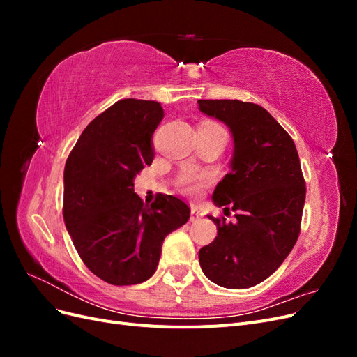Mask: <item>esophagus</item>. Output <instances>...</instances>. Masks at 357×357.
I'll use <instances>...</instances> for the list:
<instances>
[{"label":"esophagus","instance_id":"esophagus-1","mask_svg":"<svg viewBox=\"0 0 357 357\" xmlns=\"http://www.w3.org/2000/svg\"><path fill=\"white\" fill-rule=\"evenodd\" d=\"M202 215L204 213L198 207H190V222H198L202 219Z\"/></svg>","mask_w":357,"mask_h":357}]
</instances>
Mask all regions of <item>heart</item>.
Instances as JSON below:
<instances>
[{
  "instance_id": "heart-1",
  "label": "heart",
  "mask_w": 357,
  "mask_h": 357,
  "mask_svg": "<svg viewBox=\"0 0 357 357\" xmlns=\"http://www.w3.org/2000/svg\"><path fill=\"white\" fill-rule=\"evenodd\" d=\"M210 181L211 176L208 172H193V174H186L181 177L180 186L188 195H198Z\"/></svg>"
}]
</instances>
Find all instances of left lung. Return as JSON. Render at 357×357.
I'll return each instance as SVG.
<instances>
[{"label":"left lung","instance_id":"obj_1","mask_svg":"<svg viewBox=\"0 0 357 357\" xmlns=\"http://www.w3.org/2000/svg\"><path fill=\"white\" fill-rule=\"evenodd\" d=\"M199 110L228 125L234 137L231 172L213 201L236 220L208 219L218 236L199 250L205 277L226 289L264 282L294 248L305 202L294 139L264 107L238 100H199Z\"/></svg>","mask_w":357,"mask_h":357}]
</instances>
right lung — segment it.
Here are the masks:
<instances>
[{
    "label": "right lung",
    "instance_id": "1",
    "mask_svg": "<svg viewBox=\"0 0 357 357\" xmlns=\"http://www.w3.org/2000/svg\"><path fill=\"white\" fill-rule=\"evenodd\" d=\"M164 119L156 101L126 98L84 128L63 169V222L84 265L114 286L143 283L159 264L165 236L189 220L181 199L150 205L134 178L152 165V137Z\"/></svg>",
    "mask_w": 357,
    "mask_h": 357
}]
</instances>
